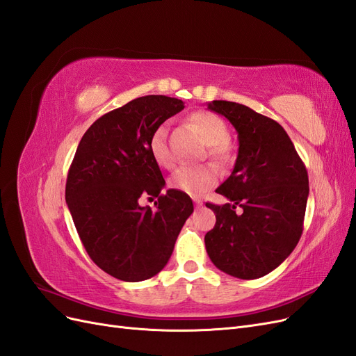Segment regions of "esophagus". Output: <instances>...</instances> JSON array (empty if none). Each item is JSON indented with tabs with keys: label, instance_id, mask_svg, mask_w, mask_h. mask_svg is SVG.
<instances>
[{
	"label": "esophagus",
	"instance_id": "1",
	"mask_svg": "<svg viewBox=\"0 0 356 356\" xmlns=\"http://www.w3.org/2000/svg\"><path fill=\"white\" fill-rule=\"evenodd\" d=\"M193 200H195V203H196V207H197V208H200L202 204H203V203H202V200H199L197 197H196V199H193Z\"/></svg>",
	"mask_w": 356,
	"mask_h": 356
}]
</instances>
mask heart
Returning a JSON list of instances; mask_svg holds the SVG:
<instances>
[{
	"label": "heart",
	"mask_w": 356,
	"mask_h": 356,
	"mask_svg": "<svg viewBox=\"0 0 356 356\" xmlns=\"http://www.w3.org/2000/svg\"><path fill=\"white\" fill-rule=\"evenodd\" d=\"M190 122L197 127L203 141L207 143L209 156L217 161H225L230 159L229 141V129L218 115L208 111H197L190 115ZM149 153L157 165L163 168H172L175 159L172 156L169 139H168V126L161 124L153 132L149 138ZM218 182V172L211 165L203 166H182L174 172L170 178V187L188 196L197 197L202 193L208 191Z\"/></svg>",
	"instance_id": "obj_1"
}]
</instances>
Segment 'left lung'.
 Listing matches in <instances>:
<instances>
[{
  "instance_id": "8db88e82",
  "label": "left lung",
  "mask_w": 356,
  "mask_h": 356,
  "mask_svg": "<svg viewBox=\"0 0 356 356\" xmlns=\"http://www.w3.org/2000/svg\"><path fill=\"white\" fill-rule=\"evenodd\" d=\"M238 132L232 175L217 188L230 203H207L217 217L204 236L211 261L239 279L261 277L294 251L309 196L307 170L284 127L250 106L212 101ZM239 206L241 211H236Z\"/></svg>"
}]
</instances>
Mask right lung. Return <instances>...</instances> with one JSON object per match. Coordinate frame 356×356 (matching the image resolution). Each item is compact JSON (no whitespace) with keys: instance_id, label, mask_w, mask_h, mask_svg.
Segmentation results:
<instances>
[{"instance_id":"add662e5","label":"right lung","mask_w":356,"mask_h":356,"mask_svg":"<svg viewBox=\"0 0 356 356\" xmlns=\"http://www.w3.org/2000/svg\"><path fill=\"white\" fill-rule=\"evenodd\" d=\"M184 102L163 95L136 98L104 114L86 134L68 170L65 200L93 263L124 282L153 277L174 251L193 212L178 190L161 195L165 179L149 153V138ZM157 197L156 209L138 204Z\"/></svg>"}]
</instances>
